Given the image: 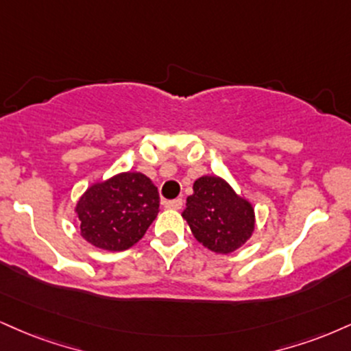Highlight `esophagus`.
Masks as SVG:
<instances>
[{
	"instance_id": "obj_1",
	"label": "esophagus",
	"mask_w": 351,
	"mask_h": 351,
	"mask_svg": "<svg viewBox=\"0 0 351 351\" xmlns=\"http://www.w3.org/2000/svg\"><path fill=\"white\" fill-rule=\"evenodd\" d=\"M165 208H167V209H175V210H178V209L183 208V199H181V197H178V199L167 201V202H165Z\"/></svg>"
}]
</instances>
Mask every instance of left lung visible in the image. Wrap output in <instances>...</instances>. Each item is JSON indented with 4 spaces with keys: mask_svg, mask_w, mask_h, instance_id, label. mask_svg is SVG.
Returning a JSON list of instances; mask_svg holds the SVG:
<instances>
[{
    "mask_svg": "<svg viewBox=\"0 0 351 351\" xmlns=\"http://www.w3.org/2000/svg\"><path fill=\"white\" fill-rule=\"evenodd\" d=\"M194 239L214 253L235 252L255 232V208L226 180L206 175L194 181L183 210Z\"/></svg>",
    "mask_w": 351,
    "mask_h": 351,
    "instance_id": "obj_1",
    "label": "left lung"
}]
</instances>
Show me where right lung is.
I'll return each mask as SVG.
<instances>
[{
  "instance_id": "add662e5",
  "label": "right lung",
  "mask_w": 351,
  "mask_h": 351,
  "mask_svg": "<svg viewBox=\"0 0 351 351\" xmlns=\"http://www.w3.org/2000/svg\"><path fill=\"white\" fill-rule=\"evenodd\" d=\"M158 189L138 171L117 173L88 186L75 206L82 237L108 252L128 250L158 216Z\"/></svg>"
}]
</instances>
